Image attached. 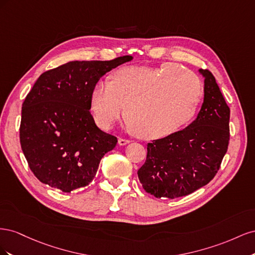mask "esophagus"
Here are the masks:
<instances>
[{
    "label": "esophagus",
    "instance_id": "1",
    "mask_svg": "<svg viewBox=\"0 0 255 255\" xmlns=\"http://www.w3.org/2000/svg\"><path fill=\"white\" fill-rule=\"evenodd\" d=\"M118 142H119V144H120V145H126V144L129 143V142H130V140L127 139V138H119V139H118Z\"/></svg>",
    "mask_w": 255,
    "mask_h": 255
}]
</instances>
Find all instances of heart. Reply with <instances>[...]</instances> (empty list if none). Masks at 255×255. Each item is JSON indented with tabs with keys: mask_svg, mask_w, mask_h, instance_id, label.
I'll list each match as a JSON object with an SVG mask.
<instances>
[{
	"mask_svg": "<svg viewBox=\"0 0 255 255\" xmlns=\"http://www.w3.org/2000/svg\"><path fill=\"white\" fill-rule=\"evenodd\" d=\"M202 96L197 76L175 63L158 68L126 67L113 81L99 82L90 106L99 127L110 128L122 114L133 132L158 139L179 130L194 118Z\"/></svg>",
	"mask_w": 255,
	"mask_h": 255,
	"instance_id": "obj_1",
	"label": "heart"
}]
</instances>
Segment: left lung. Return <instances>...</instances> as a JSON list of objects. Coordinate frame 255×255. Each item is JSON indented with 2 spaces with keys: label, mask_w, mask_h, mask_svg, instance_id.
<instances>
[{
  "label": "left lung",
  "mask_w": 255,
  "mask_h": 255,
  "mask_svg": "<svg viewBox=\"0 0 255 255\" xmlns=\"http://www.w3.org/2000/svg\"><path fill=\"white\" fill-rule=\"evenodd\" d=\"M204 101L197 119L185 129L153 140L137 174L144 191L155 198L192 194L218 172L230 140V107L215 76L200 69Z\"/></svg>",
  "instance_id": "left-lung-1"
}]
</instances>
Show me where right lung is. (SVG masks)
I'll return each mask as SVG.
<instances>
[{
	"label": "right lung",
	"mask_w": 255,
	"mask_h": 255,
	"mask_svg": "<svg viewBox=\"0 0 255 255\" xmlns=\"http://www.w3.org/2000/svg\"><path fill=\"white\" fill-rule=\"evenodd\" d=\"M132 58L70 61L38 78L22 104L20 143L41 183L71 192L94 180L100 160L118 140L96 126L92 90L102 75Z\"/></svg>",
	"instance_id": "right-lung-1"
}]
</instances>
